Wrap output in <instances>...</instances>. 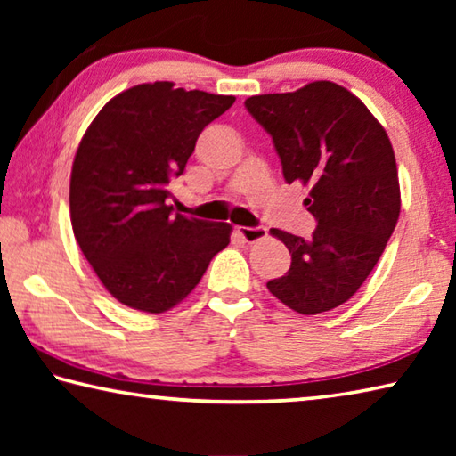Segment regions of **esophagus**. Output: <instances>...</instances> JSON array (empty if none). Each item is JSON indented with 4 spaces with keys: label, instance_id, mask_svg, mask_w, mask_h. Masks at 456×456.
I'll list each match as a JSON object with an SVG mask.
<instances>
[{
    "label": "esophagus",
    "instance_id": "1",
    "mask_svg": "<svg viewBox=\"0 0 456 456\" xmlns=\"http://www.w3.org/2000/svg\"><path fill=\"white\" fill-rule=\"evenodd\" d=\"M237 233L241 235L245 243H257L261 239L267 237V229L265 227H239Z\"/></svg>",
    "mask_w": 456,
    "mask_h": 456
}]
</instances>
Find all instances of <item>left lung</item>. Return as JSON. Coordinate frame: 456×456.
Wrapping results in <instances>:
<instances>
[{
  "mask_svg": "<svg viewBox=\"0 0 456 456\" xmlns=\"http://www.w3.org/2000/svg\"><path fill=\"white\" fill-rule=\"evenodd\" d=\"M245 108L273 138L285 183L310 187L304 200L318 227L310 239L272 229L291 253L289 272L267 289L304 315L330 312L360 289L400 215L395 151L358 96L318 80L261 94Z\"/></svg>",
  "mask_w": 456,
  "mask_h": 456,
  "instance_id": "left-lung-1",
  "label": "left lung"
}]
</instances>
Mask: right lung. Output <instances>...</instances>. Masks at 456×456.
I'll return each instance as SVG.
<instances>
[{
    "instance_id": "add662e5",
    "label": "right lung",
    "mask_w": 456,
    "mask_h": 456,
    "mask_svg": "<svg viewBox=\"0 0 456 456\" xmlns=\"http://www.w3.org/2000/svg\"><path fill=\"white\" fill-rule=\"evenodd\" d=\"M235 96L138 84L96 114L70 175V219L104 288L133 310L163 314L195 289L229 245V223L173 215L168 183Z\"/></svg>"
}]
</instances>
